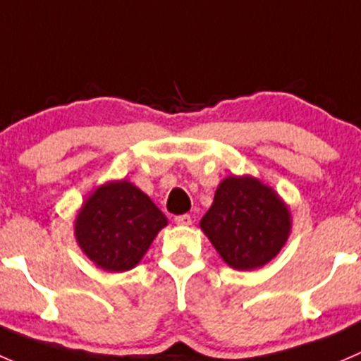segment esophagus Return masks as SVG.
I'll return each mask as SVG.
<instances>
[{
  "label": "esophagus",
  "mask_w": 361,
  "mask_h": 361,
  "mask_svg": "<svg viewBox=\"0 0 361 361\" xmlns=\"http://www.w3.org/2000/svg\"><path fill=\"white\" fill-rule=\"evenodd\" d=\"M173 221H176V224H179V226H189L191 224V215L189 214L176 215V217H173Z\"/></svg>",
  "instance_id": "obj_1"
}]
</instances>
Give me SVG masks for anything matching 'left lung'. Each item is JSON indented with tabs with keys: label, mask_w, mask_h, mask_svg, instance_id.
<instances>
[{
	"label": "left lung",
	"mask_w": 361,
	"mask_h": 361,
	"mask_svg": "<svg viewBox=\"0 0 361 361\" xmlns=\"http://www.w3.org/2000/svg\"><path fill=\"white\" fill-rule=\"evenodd\" d=\"M200 226L229 266L248 271L281 250L290 233V214L261 180L228 177L219 184Z\"/></svg>",
	"instance_id": "1"
}]
</instances>
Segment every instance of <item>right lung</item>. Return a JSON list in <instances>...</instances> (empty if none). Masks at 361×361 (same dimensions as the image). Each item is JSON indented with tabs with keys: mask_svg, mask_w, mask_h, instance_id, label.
Listing matches in <instances>:
<instances>
[{
	"mask_svg": "<svg viewBox=\"0 0 361 361\" xmlns=\"http://www.w3.org/2000/svg\"><path fill=\"white\" fill-rule=\"evenodd\" d=\"M166 226L163 212L126 180L109 182L85 202L76 219V240L99 267L113 273L135 266Z\"/></svg>",
	"mask_w": 361,
	"mask_h": 361,
	"instance_id": "1",
	"label": "right lung"
}]
</instances>
